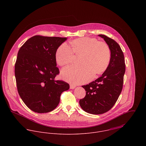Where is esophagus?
Listing matches in <instances>:
<instances>
[{"instance_id": "1", "label": "esophagus", "mask_w": 146, "mask_h": 146, "mask_svg": "<svg viewBox=\"0 0 146 146\" xmlns=\"http://www.w3.org/2000/svg\"><path fill=\"white\" fill-rule=\"evenodd\" d=\"M75 87H76V86L72 84H70V88L71 89H74L75 88Z\"/></svg>"}]
</instances>
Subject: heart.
Here are the masks:
<instances>
[{"label":"heart","instance_id":"1","mask_svg":"<svg viewBox=\"0 0 146 146\" xmlns=\"http://www.w3.org/2000/svg\"><path fill=\"white\" fill-rule=\"evenodd\" d=\"M71 45L72 49L66 43L58 47L56 53L57 63L61 66L67 65L74 61L75 54L81 56L80 65L63 68L61 75L64 80L74 84L84 83L92 77V79H94L107 69L111 58V50L107 43L84 37L74 40Z\"/></svg>","mask_w":146,"mask_h":146}]
</instances>
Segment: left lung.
Returning a JSON list of instances; mask_svg holds the SVG:
<instances>
[{
  "mask_svg": "<svg viewBox=\"0 0 146 146\" xmlns=\"http://www.w3.org/2000/svg\"><path fill=\"white\" fill-rule=\"evenodd\" d=\"M98 36L104 39L110 48V63L101 76L82 86L86 95L79 101L84 111L94 115L104 113L115 104L122 91L125 72L124 56L120 45L104 35Z\"/></svg>",
  "mask_w": 146,
  "mask_h": 146,
  "instance_id": "left-lung-1",
  "label": "left lung"
}]
</instances>
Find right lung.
I'll use <instances>...</instances> for the list:
<instances>
[{
	"mask_svg": "<svg viewBox=\"0 0 146 146\" xmlns=\"http://www.w3.org/2000/svg\"><path fill=\"white\" fill-rule=\"evenodd\" d=\"M67 38L35 35L19 49L15 66L19 94L31 110L37 113L53 111L59 104L63 92L70 88L59 74L56 53Z\"/></svg>",
	"mask_w": 146,
	"mask_h": 146,
	"instance_id": "right-lung-1",
	"label": "right lung"
}]
</instances>
